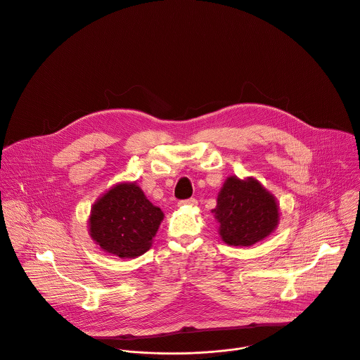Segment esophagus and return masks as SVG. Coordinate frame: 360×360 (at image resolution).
Listing matches in <instances>:
<instances>
[{
    "mask_svg": "<svg viewBox=\"0 0 360 360\" xmlns=\"http://www.w3.org/2000/svg\"><path fill=\"white\" fill-rule=\"evenodd\" d=\"M195 205H197L195 198H187V200L179 201V207H195Z\"/></svg>",
    "mask_w": 360,
    "mask_h": 360,
    "instance_id": "34e87169",
    "label": "esophagus"
}]
</instances>
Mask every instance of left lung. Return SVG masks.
<instances>
[{
	"mask_svg": "<svg viewBox=\"0 0 360 360\" xmlns=\"http://www.w3.org/2000/svg\"><path fill=\"white\" fill-rule=\"evenodd\" d=\"M214 212L222 239L231 245H252L265 239L279 219L275 198L254 179L229 177Z\"/></svg>",
	"mask_w": 360,
	"mask_h": 360,
	"instance_id": "1",
	"label": "left lung"
}]
</instances>
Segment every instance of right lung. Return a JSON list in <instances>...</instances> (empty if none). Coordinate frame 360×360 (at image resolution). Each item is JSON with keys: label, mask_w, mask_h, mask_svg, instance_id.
<instances>
[{"label": "right lung", "mask_w": 360, "mask_h": 360, "mask_svg": "<svg viewBox=\"0 0 360 360\" xmlns=\"http://www.w3.org/2000/svg\"><path fill=\"white\" fill-rule=\"evenodd\" d=\"M163 219L135 184H117L92 208L91 236L106 252L135 258L146 252Z\"/></svg>", "instance_id": "right-lung-1"}]
</instances>
